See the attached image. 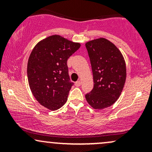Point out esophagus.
Masks as SVG:
<instances>
[{
  "label": "esophagus",
  "mask_w": 152,
  "mask_h": 152,
  "mask_svg": "<svg viewBox=\"0 0 152 152\" xmlns=\"http://www.w3.org/2000/svg\"><path fill=\"white\" fill-rule=\"evenodd\" d=\"M81 81H79V80L76 81V83H75V85H76V86H81Z\"/></svg>",
  "instance_id": "1"
}]
</instances>
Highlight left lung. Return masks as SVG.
<instances>
[{
    "label": "left lung",
    "instance_id": "8db88e82",
    "mask_svg": "<svg viewBox=\"0 0 152 152\" xmlns=\"http://www.w3.org/2000/svg\"><path fill=\"white\" fill-rule=\"evenodd\" d=\"M91 64L94 88L85 97L94 109L109 107L119 98L126 78V68L121 52L104 38L86 43Z\"/></svg>",
    "mask_w": 152,
    "mask_h": 152
}]
</instances>
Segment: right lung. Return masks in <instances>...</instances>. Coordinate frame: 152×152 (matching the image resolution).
Returning <instances> with one entry per match:
<instances>
[{"label": "right lung", "instance_id": "obj_1", "mask_svg": "<svg viewBox=\"0 0 152 152\" xmlns=\"http://www.w3.org/2000/svg\"><path fill=\"white\" fill-rule=\"evenodd\" d=\"M80 47V43L52 35L33 48L28 61V81L35 99L46 109L56 111L67 101L73 85L67 60Z\"/></svg>", "mask_w": 152, "mask_h": 152}]
</instances>
